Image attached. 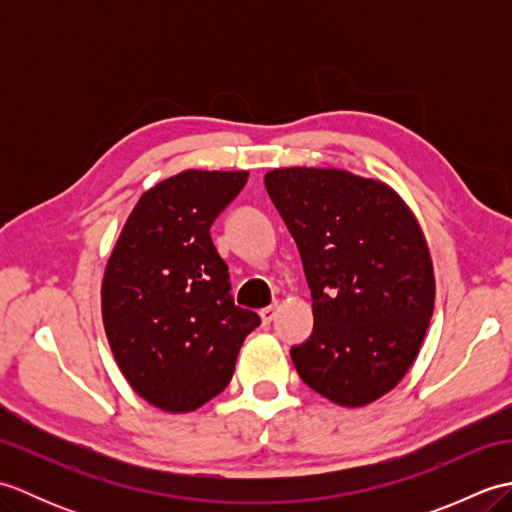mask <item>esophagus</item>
I'll use <instances>...</instances> for the list:
<instances>
[{"instance_id":"esophagus-1","label":"esophagus","mask_w":512,"mask_h":512,"mask_svg":"<svg viewBox=\"0 0 512 512\" xmlns=\"http://www.w3.org/2000/svg\"><path fill=\"white\" fill-rule=\"evenodd\" d=\"M277 312H279V306H277V303H273V306H268V308H262V310H259V317H262L264 325H268L270 321H273V319L277 317Z\"/></svg>"}]
</instances>
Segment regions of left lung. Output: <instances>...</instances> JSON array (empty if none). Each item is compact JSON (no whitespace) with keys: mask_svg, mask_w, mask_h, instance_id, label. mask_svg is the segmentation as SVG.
I'll use <instances>...</instances> for the list:
<instances>
[{"mask_svg":"<svg viewBox=\"0 0 512 512\" xmlns=\"http://www.w3.org/2000/svg\"><path fill=\"white\" fill-rule=\"evenodd\" d=\"M266 191L301 253L314 330L290 350L303 383L341 407L394 389L436 301L427 239L389 184L343 169L286 167Z\"/></svg>","mask_w":512,"mask_h":512,"instance_id":"left-lung-1","label":"left lung"}]
</instances>
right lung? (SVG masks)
<instances>
[{
    "instance_id": "add662e5",
    "label": "right lung",
    "mask_w": 512,
    "mask_h": 512,
    "mask_svg": "<svg viewBox=\"0 0 512 512\" xmlns=\"http://www.w3.org/2000/svg\"><path fill=\"white\" fill-rule=\"evenodd\" d=\"M248 171L187 169L140 195L105 266L101 310L127 383L171 413L224 391L262 319L237 308L211 224Z\"/></svg>"
}]
</instances>
